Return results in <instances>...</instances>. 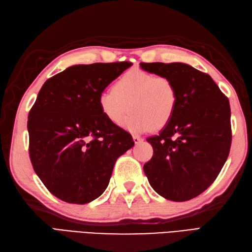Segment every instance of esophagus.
<instances>
[{
  "label": "esophagus",
  "instance_id": "1",
  "mask_svg": "<svg viewBox=\"0 0 252 252\" xmlns=\"http://www.w3.org/2000/svg\"><path fill=\"white\" fill-rule=\"evenodd\" d=\"M132 139H133V142L136 143V144H139V143H141V142H142V141H143L142 138H140V137H138V136H133Z\"/></svg>",
  "mask_w": 252,
  "mask_h": 252
}]
</instances>
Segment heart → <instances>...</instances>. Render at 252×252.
Instances as JSON below:
<instances>
[{
  "label": "heart",
  "mask_w": 252,
  "mask_h": 252,
  "mask_svg": "<svg viewBox=\"0 0 252 252\" xmlns=\"http://www.w3.org/2000/svg\"><path fill=\"white\" fill-rule=\"evenodd\" d=\"M98 105L102 115L116 126L130 109L123 126L132 133H144L169 124L179 108V92L172 78L131 69L116 80L112 90L101 92Z\"/></svg>",
  "instance_id": "obj_1"
}]
</instances>
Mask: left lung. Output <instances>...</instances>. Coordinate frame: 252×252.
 <instances>
[{"mask_svg":"<svg viewBox=\"0 0 252 252\" xmlns=\"http://www.w3.org/2000/svg\"><path fill=\"white\" fill-rule=\"evenodd\" d=\"M172 78L179 108L158 136L146 139L154 154L143 167L161 197L188 201L210 187L229 156L232 131L229 99L207 73L184 63H140Z\"/></svg>","mask_w":252,"mask_h":252,"instance_id":"1","label":"left lung"}]
</instances>
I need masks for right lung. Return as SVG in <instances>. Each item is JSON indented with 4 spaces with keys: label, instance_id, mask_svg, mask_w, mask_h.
I'll use <instances>...</instances> for the list:
<instances>
[{
    "label": "right lung",
    "instance_id": "add662e5",
    "mask_svg": "<svg viewBox=\"0 0 252 252\" xmlns=\"http://www.w3.org/2000/svg\"><path fill=\"white\" fill-rule=\"evenodd\" d=\"M130 62L75 65L48 79L30 110V158L55 197L85 204L108 187L132 137L102 115L98 96Z\"/></svg>",
    "mask_w": 252,
    "mask_h": 252
}]
</instances>
